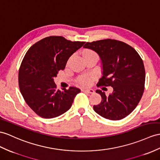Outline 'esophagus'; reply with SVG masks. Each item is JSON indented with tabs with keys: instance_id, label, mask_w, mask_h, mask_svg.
I'll use <instances>...</instances> for the list:
<instances>
[{
	"instance_id": "esophagus-1",
	"label": "esophagus",
	"mask_w": 160,
	"mask_h": 160,
	"mask_svg": "<svg viewBox=\"0 0 160 160\" xmlns=\"http://www.w3.org/2000/svg\"><path fill=\"white\" fill-rule=\"evenodd\" d=\"M81 91L83 92H86L88 93H94V91L93 90V89H81Z\"/></svg>"
}]
</instances>
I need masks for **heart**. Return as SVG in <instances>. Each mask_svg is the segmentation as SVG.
<instances>
[{"label":"heart","instance_id":"b5f03b06","mask_svg":"<svg viewBox=\"0 0 160 160\" xmlns=\"http://www.w3.org/2000/svg\"><path fill=\"white\" fill-rule=\"evenodd\" d=\"M83 56L85 59H86V58L89 57L97 56V54L96 52H93V51L89 49H86L83 51ZM94 79L95 77L93 75H83L78 78L77 83L79 85H81V86L88 87V86H90L92 85L93 81L94 80Z\"/></svg>","mask_w":160,"mask_h":160}]
</instances>
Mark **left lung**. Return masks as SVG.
<instances>
[{"label":"left lung","instance_id":"1","mask_svg":"<svg viewBox=\"0 0 160 160\" xmlns=\"http://www.w3.org/2000/svg\"><path fill=\"white\" fill-rule=\"evenodd\" d=\"M84 48L92 49L102 60L103 76L97 86H111L113 91L107 96L96 90L102 97L93 110L105 119L120 120L134 110L145 89V70L142 58L127 43L115 39L87 42Z\"/></svg>","mask_w":160,"mask_h":160}]
</instances>
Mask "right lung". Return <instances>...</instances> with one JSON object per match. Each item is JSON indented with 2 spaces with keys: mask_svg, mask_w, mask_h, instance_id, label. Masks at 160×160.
<instances>
[{
  "mask_svg": "<svg viewBox=\"0 0 160 160\" xmlns=\"http://www.w3.org/2000/svg\"><path fill=\"white\" fill-rule=\"evenodd\" d=\"M84 43L50 36L37 42L26 52L19 69V90L26 104L38 116L54 118L71 107L80 89L75 87L57 89L53 78Z\"/></svg>",
  "mask_w": 160,
  "mask_h": 160,
  "instance_id": "1",
  "label": "right lung"
}]
</instances>
